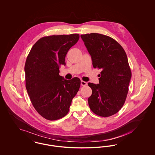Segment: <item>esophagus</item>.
Masks as SVG:
<instances>
[{"label": "esophagus", "mask_w": 155, "mask_h": 155, "mask_svg": "<svg viewBox=\"0 0 155 155\" xmlns=\"http://www.w3.org/2000/svg\"><path fill=\"white\" fill-rule=\"evenodd\" d=\"M81 84L82 86H86L87 85V82L85 81H81Z\"/></svg>", "instance_id": "obj_1"}]
</instances>
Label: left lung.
I'll use <instances>...</instances> for the list:
<instances>
[{
	"instance_id": "8db88e82",
	"label": "left lung",
	"mask_w": 155,
	"mask_h": 155,
	"mask_svg": "<svg viewBox=\"0 0 155 155\" xmlns=\"http://www.w3.org/2000/svg\"><path fill=\"white\" fill-rule=\"evenodd\" d=\"M92 65L101 69L99 83L89 82L92 95L91 110L101 117H109L120 110L128 92L131 71L123 47L112 38L97 33L81 35Z\"/></svg>"
}]
</instances>
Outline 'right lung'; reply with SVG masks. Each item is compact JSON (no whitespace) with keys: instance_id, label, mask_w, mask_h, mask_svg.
<instances>
[{"instance_id":"add662e5","label":"right lung","mask_w":155,"mask_h":155,"mask_svg":"<svg viewBox=\"0 0 155 155\" xmlns=\"http://www.w3.org/2000/svg\"><path fill=\"white\" fill-rule=\"evenodd\" d=\"M79 38L78 34L42 37L27 56L25 87L33 106L45 119L64 117L80 89V78L67 80L59 75L60 66L66 64L67 53Z\"/></svg>"}]
</instances>
